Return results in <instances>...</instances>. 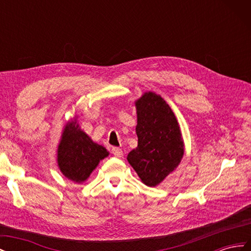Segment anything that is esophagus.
<instances>
[{"mask_svg": "<svg viewBox=\"0 0 251 251\" xmlns=\"http://www.w3.org/2000/svg\"><path fill=\"white\" fill-rule=\"evenodd\" d=\"M112 153L113 155L117 157V158H121L124 156V153H123V150L119 149V148H113L112 149Z\"/></svg>", "mask_w": 251, "mask_h": 251, "instance_id": "1", "label": "esophagus"}]
</instances>
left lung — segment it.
<instances>
[{
	"mask_svg": "<svg viewBox=\"0 0 251 251\" xmlns=\"http://www.w3.org/2000/svg\"><path fill=\"white\" fill-rule=\"evenodd\" d=\"M138 147L127 161L148 186L157 184L177 168L184 153L178 121L170 105L153 92L136 101Z\"/></svg>",
	"mask_w": 251,
	"mask_h": 251,
	"instance_id": "8db88e82",
	"label": "left lung"
}]
</instances>
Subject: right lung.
<instances>
[{
  "mask_svg": "<svg viewBox=\"0 0 251 251\" xmlns=\"http://www.w3.org/2000/svg\"><path fill=\"white\" fill-rule=\"evenodd\" d=\"M109 155L102 146L91 140L76 123H69L63 133L57 151L58 166L74 182L85 181L101 159Z\"/></svg>",
  "mask_w": 251,
  "mask_h": 251,
  "instance_id": "1",
  "label": "right lung"
}]
</instances>
